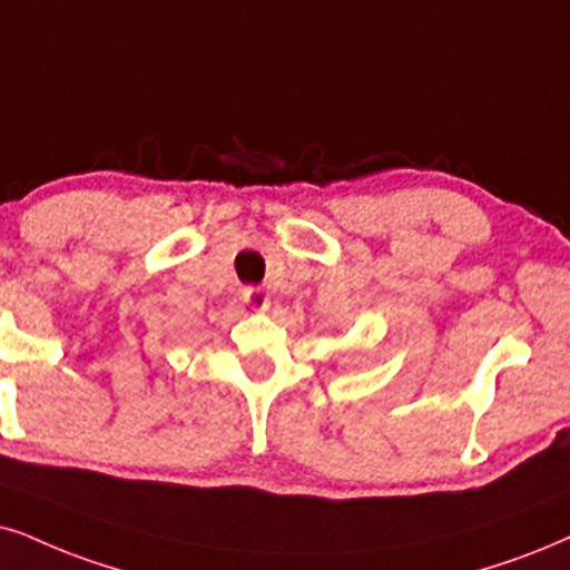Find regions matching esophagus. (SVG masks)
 Masks as SVG:
<instances>
[{
	"mask_svg": "<svg viewBox=\"0 0 570 570\" xmlns=\"http://www.w3.org/2000/svg\"><path fill=\"white\" fill-rule=\"evenodd\" d=\"M247 305L255 309V313H268L271 309V297L263 289H247Z\"/></svg>",
	"mask_w": 570,
	"mask_h": 570,
	"instance_id": "1",
	"label": "esophagus"
}]
</instances>
